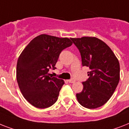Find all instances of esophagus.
<instances>
[{"label":"esophagus","mask_w":129,"mask_h":129,"mask_svg":"<svg viewBox=\"0 0 129 129\" xmlns=\"http://www.w3.org/2000/svg\"><path fill=\"white\" fill-rule=\"evenodd\" d=\"M68 81H69L70 83H74V82H75V79H70V80H69Z\"/></svg>","instance_id":"obj_1"}]
</instances>
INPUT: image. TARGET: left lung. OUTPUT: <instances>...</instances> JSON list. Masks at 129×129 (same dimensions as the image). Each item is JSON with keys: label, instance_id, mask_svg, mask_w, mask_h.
I'll return each instance as SVG.
<instances>
[{"label": "left lung", "instance_id": "obj_1", "mask_svg": "<svg viewBox=\"0 0 129 129\" xmlns=\"http://www.w3.org/2000/svg\"><path fill=\"white\" fill-rule=\"evenodd\" d=\"M81 53L82 65L90 70L82 82L83 89L76 94L78 101L87 109L104 105L115 92L120 79V64L111 48L96 37L71 38Z\"/></svg>", "mask_w": 129, "mask_h": 129}]
</instances>
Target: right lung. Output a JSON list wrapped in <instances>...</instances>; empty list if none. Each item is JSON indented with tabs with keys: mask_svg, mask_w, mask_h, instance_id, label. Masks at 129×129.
Returning a JSON list of instances; mask_svg holds the SVG:
<instances>
[{
	"mask_svg": "<svg viewBox=\"0 0 129 129\" xmlns=\"http://www.w3.org/2000/svg\"><path fill=\"white\" fill-rule=\"evenodd\" d=\"M72 44L68 38L43 34L22 50L16 64V80L23 96L33 106L45 109L56 103L64 82L48 72L56 69L62 50Z\"/></svg>",
	"mask_w": 129,
	"mask_h": 129,
	"instance_id": "1",
	"label": "right lung"
}]
</instances>
